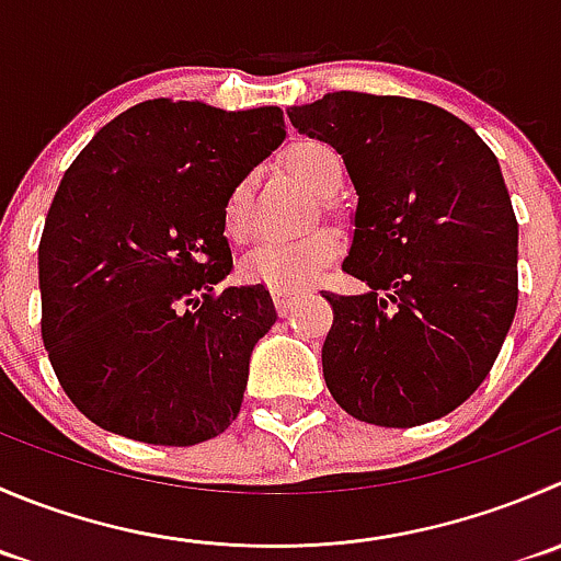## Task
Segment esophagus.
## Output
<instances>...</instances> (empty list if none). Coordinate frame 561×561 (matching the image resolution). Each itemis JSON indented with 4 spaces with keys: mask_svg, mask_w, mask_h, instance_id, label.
<instances>
[{
    "mask_svg": "<svg viewBox=\"0 0 561 561\" xmlns=\"http://www.w3.org/2000/svg\"><path fill=\"white\" fill-rule=\"evenodd\" d=\"M271 296H274L276 309H279L282 314H287L293 309V304H296V298L301 296V293H298V290H287V287H274V290H271Z\"/></svg>",
    "mask_w": 561,
    "mask_h": 561,
    "instance_id": "34e87169",
    "label": "esophagus"
}]
</instances>
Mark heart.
I'll use <instances>...</instances> for the list:
<instances>
[{
    "mask_svg": "<svg viewBox=\"0 0 561 561\" xmlns=\"http://www.w3.org/2000/svg\"><path fill=\"white\" fill-rule=\"evenodd\" d=\"M285 167L309 188L329 197L342 183V161L334 148L318 139H301L285 150ZM252 227V183L238 181L225 199V230L243 238ZM340 252L331 230H314L298 238H265L243 257L241 271L249 282L268 287H304L320 276V271Z\"/></svg>",
    "mask_w": 561,
    "mask_h": 561,
    "instance_id": "1",
    "label": "heart"
}]
</instances>
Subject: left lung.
I'll use <instances>...</instances> for the list:
<instances>
[{"label":"left lung","mask_w":561,"mask_h":561,"mask_svg":"<svg viewBox=\"0 0 561 561\" xmlns=\"http://www.w3.org/2000/svg\"><path fill=\"white\" fill-rule=\"evenodd\" d=\"M287 117L342 156L358 194L342 271L367 290L323 296L331 397L380 427L447 416L488 378L518 307V221L496 156L413 98L342 90Z\"/></svg>","instance_id":"obj_1"}]
</instances>
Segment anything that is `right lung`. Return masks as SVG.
Returning <instances> with one entry per match:
<instances>
[{
	"label": "right lung",
	"mask_w": 561,
	"mask_h": 561,
	"mask_svg": "<svg viewBox=\"0 0 561 561\" xmlns=\"http://www.w3.org/2000/svg\"><path fill=\"white\" fill-rule=\"evenodd\" d=\"M285 139L279 106L156 98L65 172L37 247L43 345L98 427L161 447L225 433L274 325L263 285L225 287V199Z\"/></svg>",
	"instance_id": "add662e5"
}]
</instances>
